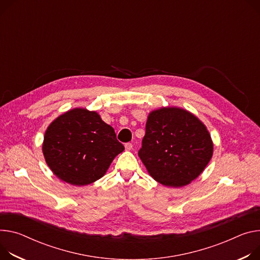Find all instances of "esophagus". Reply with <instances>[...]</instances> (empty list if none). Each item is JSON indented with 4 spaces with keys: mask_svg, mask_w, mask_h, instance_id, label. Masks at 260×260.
<instances>
[{
    "mask_svg": "<svg viewBox=\"0 0 260 260\" xmlns=\"http://www.w3.org/2000/svg\"><path fill=\"white\" fill-rule=\"evenodd\" d=\"M124 147H125L126 150H132V149H133V144H132V143H126V144L124 145Z\"/></svg>",
    "mask_w": 260,
    "mask_h": 260,
    "instance_id": "1",
    "label": "esophagus"
}]
</instances>
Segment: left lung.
I'll return each instance as SVG.
<instances>
[{
	"label": "left lung",
	"instance_id": "8db88e82",
	"mask_svg": "<svg viewBox=\"0 0 260 260\" xmlns=\"http://www.w3.org/2000/svg\"><path fill=\"white\" fill-rule=\"evenodd\" d=\"M214 145L206 126L180 108L152 111L138 154L150 176L179 187L197 178L209 162Z\"/></svg>",
	"mask_w": 260,
	"mask_h": 260
}]
</instances>
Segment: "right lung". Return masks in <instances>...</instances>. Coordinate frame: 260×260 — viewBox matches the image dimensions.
Segmentation results:
<instances>
[{
  "mask_svg": "<svg viewBox=\"0 0 260 260\" xmlns=\"http://www.w3.org/2000/svg\"><path fill=\"white\" fill-rule=\"evenodd\" d=\"M123 150L111 125L96 112L80 108L56 118L46 129L42 145L53 173L74 185H87L103 177Z\"/></svg>",
  "mask_w": 260,
  "mask_h": 260,
  "instance_id": "1",
  "label": "right lung"
}]
</instances>
